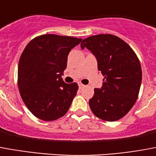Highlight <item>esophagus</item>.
<instances>
[{"label": "esophagus", "mask_w": 156, "mask_h": 156, "mask_svg": "<svg viewBox=\"0 0 156 156\" xmlns=\"http://www.w3.org/2000/svg\"><path fill=\"white\" fill-rule=\"evenodd\" d=\"M78 87H79V88H83V87H85V85L82 84L81 83H78Z\"/></svg>", "instance_id": "1"}]
</instances>
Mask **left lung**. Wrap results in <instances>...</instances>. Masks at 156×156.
Wrapping results in <instances>:
<instances>
[{
	"mask_svg": "<svg viewBox=\"0 0 156 156\" xmlns=\"http://www.w3.org/2000/svg\"><path fill=\"white\" fill-rule=\"evenodd\" d=\"M95 56L98 69L104 76L101 88L94 89L89 106L96 116L115 122L128 113L136 101L142 79L138 58L127 44L112 34L84 39L81 49Z\"/></svg>",
	"mask_w": 156,
	"mask_h": 156,
	"instance_id": "left-lung-1",
	"label": "left lung"
}]
</instances>
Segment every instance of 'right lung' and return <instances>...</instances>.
I'll use <instances>...</instances> for the list:
<instances>
[{
    "label": "right lung",
    "mask_w": 156,
    "mask_h": 156,
    "mask_svg": "<svg viewBox=\"0 0 156 156\" xmlns=\"http://www.w3.org/2000/svg\"><path fill=\"white\" fill-rule=\"evenodd\" d=\"M82 39L43 34L26 45L18 65V87L30 112L43 121L65 115L77 94L78 84L62 79L71 49Z\"/></svg>",
    "instance_id": "1"
}]
</instances>
